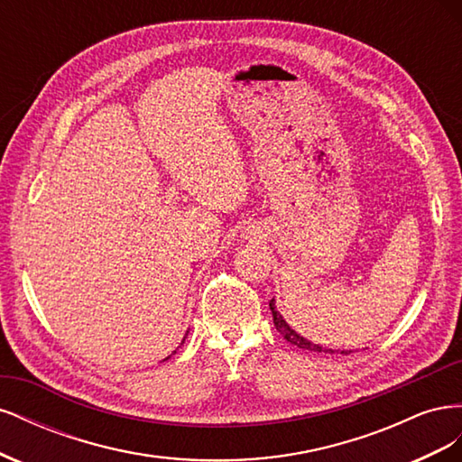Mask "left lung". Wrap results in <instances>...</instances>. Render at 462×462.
I'll return each mask as SVG.
<instances>
[{"label": "left lung", "mask_w": 462, "mask_h": 462, "mask_svg": "<svg viewBox=\"0 0 462 462\" xmlns=\"http://www.w3.org/2000/svg\"><path fill=\"white\" fill-rule=\"evenodd\" d=\"M270 309H272V314H273V324H275L277 331L283 335V339H287V341L292 343V345H297L299 348H306V351L331 353V355H335V351H331V348H324V346H319V345H314V343H310V341H306L304 337H300V335H299L295 329H291V328L287 326V321L283 319V316L275 310V300H273V299L270 300ZM337 353H339V351H337ZM348 353H351V351H341V355H348Z\"/></svg>", "instance_id": "8db88e82"}]
</instances>
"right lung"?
<instances>
[{"label":"right lung","mask_w":462,"mask_h":462,"mask_svg":"<svg viewBox=\"0 0 462 462\" xmlns=\"http://www.w3.org/2000/svg\"><path fill=\"white\" fill-rule=\"evenodd\" d=\"M183 341H185V339H183Z\"/></svg>","instance_id":"right-lung-1"}]
</instances>
